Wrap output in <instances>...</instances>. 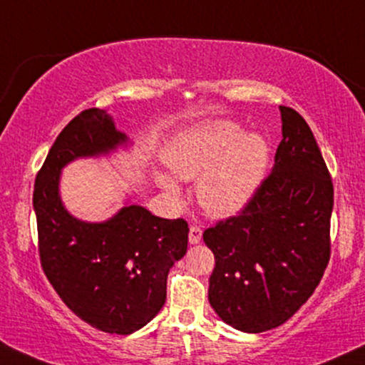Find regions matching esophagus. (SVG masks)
<instances>
[{
    "mask_svg": "<svg viewBox=\"0 0 365 365\" xmlns=\"http://www.w3.org/2000/svg\"><path fill=\"white\" fill-rule=\"evenodd\" d=\"M202 240V230L199 226H192L190 231H188V241H190L192 245H197L200 243Z\"/></svg>",
    "mask_w": 365,
    "mask_h": 365,
    "instance_id": "34e87169",
    "label": "esophagus"
}]
</instances>
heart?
<instances>
[{
    "instance_id": "b5f03b06",
    "label": "heart",
    "mask_w": 365,
    "mask_h": 365,
    "mask_svg": "<svg viewBox=\"0 0 365 365\" xmlns=\"http://www.w3.org/2000/svg\"><path fill=\"white\" fill-rule=\"evenodd\" d=\"M269 143L260 134L241 135L240 125L209 122L175 139L168 153L171 170L180 178L199 183L202 207L217 217L240 212L260 187L269 166ZM161 185L177 195L173 178L161 175Z\"/></svg>"
}]
</instances>
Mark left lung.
Here are the masks:
<instances>
[{"mask_svg": "<svg viewBox=\"0 0 365 365\" xmlns=\"http://www.w3.org/2000/svg\"><path fill=\"white\" fill-rule=\"evenodd\" d=\"M274 168L236 216L204 231L216 265L209 302L247 333L287 322L309 299L330 262L333 182L308 122L280 107Z\"/></svg>", "mask_w": 365, "mask_h": 365, "instance_id": "1", "label": "left lung"}]
</instances>
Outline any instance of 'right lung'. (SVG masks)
Instances as JSON below:
<instances>
[{"instance_id":"add662e5","label":"right lung","mask_w":365,"mask_h":365,"mask_svg":"<svg viewBox=\"0 0 365 365\" xmlns=\"http://www.w3.org/2000/svg\"><path fill=\"white\" fill-rule=\"evenodd\" d=\"M124 140L105 110H83L57 135L34 188L38 257L47 280L78 318L115 335H129L160 313L168 272L188 243L182 217L163 219L129 205L110 221L90 225L63 207L61 168Z\"/></svg>"}]
</instances>
